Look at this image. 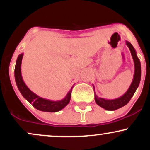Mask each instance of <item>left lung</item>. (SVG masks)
Here are the masks:
<instances>
[{
	"instance_id": "1",
	"label": "left lung",
	"mask_w": 150,
	"mask_h": 150,
	"mask_svg": "<svg viewBox=\"0 0 150 150\" xmlns=\"http://www.w3.org/2000/svg\"><path fill=\"white\" fill-rule=\"evenodd\" d=\"M125 44L128 46V47L130 49V53H131L132 59L134 61V65H135V72H134L133 80L132 81V83L127 92L123 94V96L117 98L115 99H105L103 98L99 97L97 94L94 93V99L97 104L99 106L102 107L104 109L108 110V111H115V110L120 108L125 105H126L130 100V99L132 97L133 94H135L136 89L138 87L139 84L140 82L141 78V65L140 61L139 58H137V53H136L135 49L130 44V42L126 41Z\"/></svg>"
}]
</instances>
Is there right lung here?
I'll return each instance as SVG.
<instances>
[{"instance_id": "add662e5", "label": "right lung", "mask_w": 150, "mask_h": 150, "mask_svg": "<svg viewBox=\"0 0 150 150\" xmlns=\"http://www.w3.org/2000/svg\"><path fill=\"white\" fill-rule=\"evenodd\" d=\"M22 57H23V53H21L19 55L17 59L15 68V78L19 91L25 99H27L30 104H32L35 108L39 111H45V112H57V111H61L69 104L70 97H71L72 89L73 87H72L64 99L59 101H51L49 99H44L32 92L22 80L21 74Z\"/></svg>"}]
</instances>
